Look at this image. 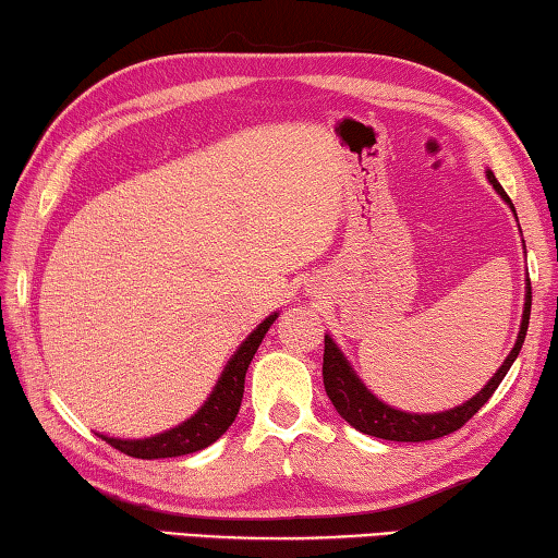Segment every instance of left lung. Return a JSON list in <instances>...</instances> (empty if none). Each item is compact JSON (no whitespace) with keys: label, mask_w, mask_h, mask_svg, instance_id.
<instances>
[{"label":"left lung","mask_w":558,"mask_h":558,"mask_svg":"<svg viewBox=\"0 0 558 558\" xmlns=\"http://www.w3.org/2000/svg\"><path fill=\"white\" fill-rule=\"evenodd\" d=\"M487 181L493 183V189L502 195V201L510 205L514 210V205L510 201V195L505 193V189L497 183L495 173L487 171ZM530 311H532V287H526V299H524V316H522V326H520V336H517V343L512 348V353L507 355L502 367L497 369L495 377L487 383L481 392H477L471 402H465L461 407L451 409V412H441V414H407L399 412V409H392L379 402V399L369 392V389L360 383L357 375L353 373V367L348 365V360L343 353L336 348L333 338L324 340V387L326 395L333 407L338 409V414L345 418L350 426H355L357 432H363L367 436L375 438H385V441H432V438H441L448 436L461 428L468 418H473L477 414L487 399L495 395V389L500 387V383L507 375V369L512 367L514 357L520 355L524 336H526V326H530Z\"/></svg>","instance_id":"left-lung-1"}]
</instances>
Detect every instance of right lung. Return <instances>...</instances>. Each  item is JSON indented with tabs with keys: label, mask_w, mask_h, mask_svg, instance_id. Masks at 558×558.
I'll list each match as a JSON object with an SVG mask.
<instances>
[{
	"label": "right lung",
	"mask_w": 558,
	"mask_h": 558,
	"mask_svg": "<svg viewBox=\"0 0 558 558\" xmlns=\"http://www.w3.org/2000/svg\"><path fill=\"white\" fill-rule=\"evenodd\" d=\"M274 320H277V314H271L264 324L257 326V330H252V336L244 340L238 353L232 355L228 367H225V373L218 379V385H215L208 402H205L198 412L189 418V422H183L181 426H175L166 434L142 438V441H122V438L100 436L102 441H107L112 448H117V451H122L132 458H144V461L195 453L201 451V448L210 446L213 441H218L240 412L244 375H247L252 357L257 353L262 338Z\"/></svg>",
	"instance_id": "right-lung-1"
}]
</instances>
